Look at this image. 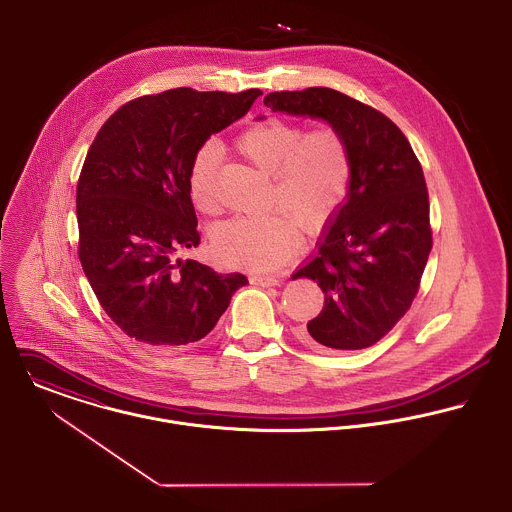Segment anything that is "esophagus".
Segmentation results:
<instances>
[{
	"label": "esophagus",
	"mask_w": 512,
	"mask_h": 512,
	"mask_svg": "<svg viewBox=\"0 0 512 512\" xmlns=\"http://www.w3.org/2000/svg\"><path fill=\"white\" fill-rule=\"evenodd\" d=\"M249 281L251 285H257V287H277L281 283L277 277H263V275H255Z\"/></svg>",
	"instance_id": "obj_1"
}]
</instances>
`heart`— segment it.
Returning <instances> with one entry per match:
<instances>
[{
	"label": "heart",
	"mask_w": 512,
	"mask_h": 512,
	"mask_svg": "<svg viewBox=\"0 0 512 512\" xmlns=\"http://www.w3.org/2000/svg\"><path fill=\"white\" fill-rule=\"evenodd\" d=\"M237 149L255 167L273 175L269 203L283 213L219 223L211 233V253L227 267L271 273L297 253V223L307 233H317L337 213L351 179L349 151L331 127L303 135L299 125L273 117L247 127L237 139ZM215 167L213 145H203L189 167V195L203 213L217 211Z\"/></svg>",
	"instance_id": "heart-1"
}]
</instances>
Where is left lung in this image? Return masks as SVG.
<instances>
[{"label": "left lung", "instance_id": "1", "mask_svg": "<svg viewBox=\"0 0 512 512\" xmlns=\"http://www.w3.org/2000/svg\"><path fill=\"white\" fill-rule=\"evenodd\" d=\"M263 103L271 111L325 121L347 145V195L315 253L291 279L307 277L325 293L323 311L307 323L311 345L371 347L411 307L433 247L421 163L389 117L335 89L269 93Z\"/></svg>", "mask_w": 512, "mask_h": 512}]
</instances>
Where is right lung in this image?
Returning a JSON list of instances; mask_svg holds the SVG:
<instances>
[{"label":"right lung","instance_id":"obj_1","mask_svg":"<svg viewBox=\"0 0 512 512\" xmlns=\"http://www.w3.org/2000/svg\"><path fill=\"white\" fill-rule=\"evenodd\" d=\"M259 95L189 87L145 95L119 107L93 139L75 199L79 261L103 311L131 339L195 343L249 283L179 253L199 245L187 185L195 153Z\"/></svg>","mask_w":512,"mask_h":512}]
</instances>
